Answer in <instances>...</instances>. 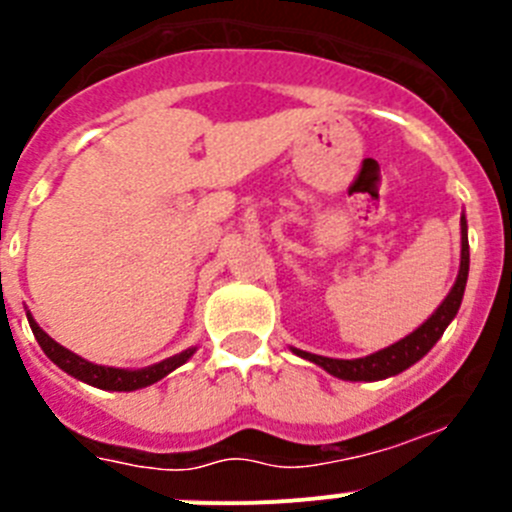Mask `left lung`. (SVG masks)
<instances>
[{"instance_id": "obj_1", "label": "left lung", "mask_w": 512, "mask_h": 512, "mask_svg": "<svg viewBox=\"0 0 512 512\" xmlns=\"http://www.w3.org/2000/svg\"><path fill=\"white\" fill-rule=\"evenodd\" d=\"M468 270H470V245H468V220L465 215L460 217V270L455 277V285L450 287L448 297L438 305V310L418 327L410 335H405L403 340L393 342L390 347H382V350L372 352V355L355 357V360H337V357H325L315 355V352H305L292 347L297 357L302 360H310L315 365H320L322 370L330 372L332 377H340V380L350 382H375L385 380V377L400 375L403 370H408L410 365L420 360V357L428 355L433 350L435 342L443 337L445 327L455 320L460 310V302L465 295V282H468Z\"/></svg>"}]
</instances>
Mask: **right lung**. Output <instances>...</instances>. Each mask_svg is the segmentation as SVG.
<instances>
[{
	"mask_svg": "<svg viewBox=\"0 0 512 512\" xmlns=\"http://www.w3.org/2000/svg\"><path fill=\"white\" fill-rule=\"evenodd\" d=\"M29 327H32L34 337H37L39 347L44 350V355L64 370L67 375L77 377V380L87 382L92 388L99 390H114V393H132V390L147 388V385H155L157 380H162L165 375H170L172 370H177L180 365H185L192 355H195L197 347H187V350L177 352V355L167 357V360L155 362V365L140 367V370H124V367H107V365H94V362L84 360L77 352L67 350V347L59 345L57 340L47 335L42 327L37 325V320L32 317V312L27 310Z\"/></svg>",
	"mask_w": 512,
	"mask_h": 512,
	"instance_id": "1",
	"label": "right lung"
}]
</instances>
